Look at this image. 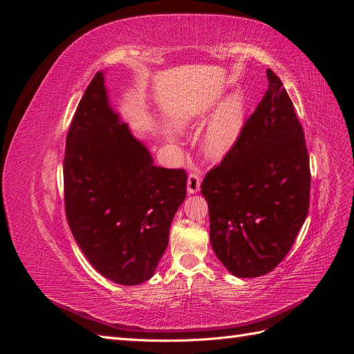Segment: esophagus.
<instances>
[{
	"label": "esophagus",
	"mask_w": 354,
	"mask_h": 354,
	"mask_svg": "<svg viewBox=\"0 0 354 354\" xmlns=\"http://www.w3.org/2000/svg\"><path fill=\"white\" fill-rule=\"evenodd\" d=\"M201 189V177L198 173H190L187 178V192L192 194H196Z\"/></svg>",
	"instance_id": "34e87169"
}]
</instances>
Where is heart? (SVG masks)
Segmentation results:
<instances>
[{"label":"heart","instance_id":"obj_1","mask_svg":"<svg viewBox=\"0 0 354 354\" xmlns=\"http://www.w3.org/2000/svg\"><path fill=\"white\" fill-rule=\"evenodd\" d=\"M245 121V99L239 93L224 100L211 116L201 137L202 152L211 159H220L236 143Z\"/></svg>","mask_w":354,"mask_h":354}]
</instances>
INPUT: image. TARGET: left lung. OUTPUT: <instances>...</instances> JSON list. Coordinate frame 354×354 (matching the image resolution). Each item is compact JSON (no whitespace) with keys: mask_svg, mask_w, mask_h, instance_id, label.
I'll list each match as a JSON object with an SVG mask.
<instances>
[{"mask_svg":"<svg viewBox=\"0 0 354 354\" xmlns=\"http://www.w3.org/2000/svg\"><path fill=\"white\" fill-rule=\"evenodd\" d=\"M267 80L269 88L236 143L201 185L212 250L238 277L266 274L285 259L310 203L303 127L272 69Z\"/></svg>","mask_w":354,"mask_h":354,"instance_id":"left-lung-1","label":"left lung"}]
</instances>
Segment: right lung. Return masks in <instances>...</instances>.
I'll return each mask as SVG.
<instances>
[{
	"label": "right lung",
	"instance_id": "add662e5",
	"mask_svg": "<svg viewBox=\"0 0 354 354\" xmlns=\"http://www.w3.org/2000/svg\"><path fill=\"white\" fill-rule=\"evenodd\" d=\"M63 185L71 232L94 269L120 285L151 279L186 198L187 174L153 165L109 106L103 72L71 122Z\"/></svg>",
	"mask_w": 354,
	"mask_h": 354
}]
</instances>
